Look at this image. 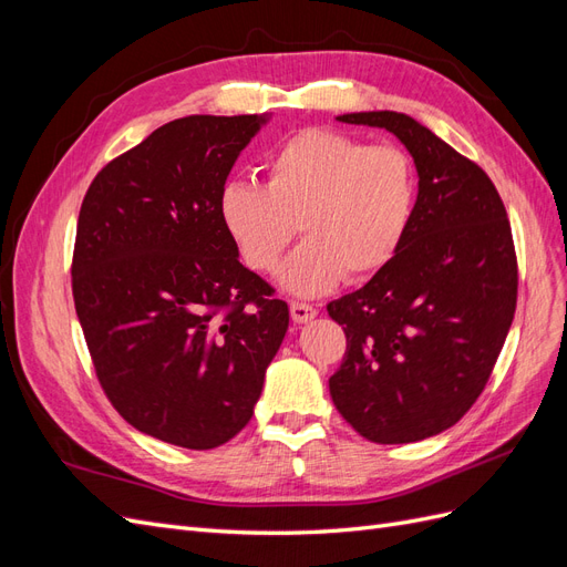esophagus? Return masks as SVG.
Listing matches in <instances>:
<instances>
[{"mask_svg":"<svg viewBox=\"0 0 567 567\" xmlns=\"http://www.w3.org/2000/svg\"><path fill=\"white\" fill-rule=\"evenodd\" d=\"M317 317V307L310 302H290V319L296 323H307Z\"/></svg>","mask_w":567,"mask_h":567,"instance_id":"34e87169","label":"esophagus"}]
</instances>
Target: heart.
I'll list each match as a JSON object with an SVG mask.
<instances>
[{
	"label": "heart",
	"instance_id": "obj_1",
	"mask_svg": "<svg viewBox=\"0 0 567 567\" xmlns=\"http://www.w3.org/2000/svg\"><path fill=\"white\" fill-rule=\"evenodd\" d=\"M267 182L231 179L219 219L255 271H279L293 296H321L342 277L367 279L400 252L416 215L419 175L402 146L369 144L333 130H302L267 158Z\"/></svg>",
	"mask_w": 567,
	"mask_h": 567
}]
</instances>
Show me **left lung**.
I'll return each mask as SVG.
<instances>
[{
    "label": "left lung",
    "instance_id": "obj_1",
    "mask_svg": "<svg viewBox=\"0 0 567 567\" xmlns=\"http://www.w3.org/2000/svg\"><path fill=\"white\" fill-rule=\"evenodd\" d=\"M392 132L419 173L416 215L394 260L326 305L348 350L329 379L340 416L379 444L452 427L485 390L518 300L506 208L480 165L414 117L338 115Z\"/></svg>",
    "mask_w": 567,
    "mask_h": 567
}]
</instances>
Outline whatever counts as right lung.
<instances>
[{
  "label": "right lung",
  "instance_id": "add662e5",
  "mask_svg": "<svg viewBox=\"0 0 567 567\" xmlns=\"http://www.w3.org/2000/svg\"><path fill=\"white\" fill-rule=\"evenodd\" d=\"M267 115H188L84 194L73 298L96 379L136 431L213 450L244 431L288 305L238 262L219 192Z\"/></svg>",
  "mask_w": 567,
  "mask_h": 567
}]
</instances>
